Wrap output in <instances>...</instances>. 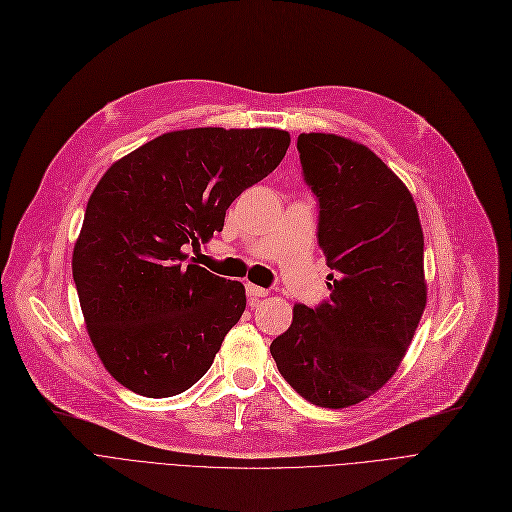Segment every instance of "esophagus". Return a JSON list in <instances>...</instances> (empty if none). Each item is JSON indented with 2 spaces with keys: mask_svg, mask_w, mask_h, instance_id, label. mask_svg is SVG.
I'll return each instance as SVG.
<instances>
[{
  "mask_svg": "<svg viewBox=\"0 0 512 512\" xmlns=\"http://www.w3.org/2000/svg\"><path fill=\"white\" fill-rule=\"evenodd\" d=\"M247 297H249L251 301H257V299H261V297H267V290L249 282V284H247Z\"/></svg>",
  "mask_w": 512,
  "mask_h": 512,
  "instance_id": "obj_1",
  "label": "esophagus"
}]
</instances>
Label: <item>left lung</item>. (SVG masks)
<instances>
[{
	"mask_svg": "<svg viewBox=\"0 0 512 512\" xmlns=\"http://www.w3.org/2000/svg\"><path fill=\"white\" fill-rule=\"evenodd\" d=\"M297 149L332 294L315 309L294 305L270 351L311 405L344 409L378 392L413 340L427 301L423 230L405 182L365 145L303 132Z\"/></svg>",
	"mask_w": 512,
	"mask_h": 512,
	"instance_id": "8db88e82",
	"label": "left lung"
}]
</instances>
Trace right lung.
<instances>
[{
    "label": "right lung",
    "mask_w": 512,
    "mask_h": 512,
    "mask_svg": "<svg viewBox=\"0 0 512 512\" xmlns=\"http://www.w3.org/2000/svg\"><path fill=\"white\" fill-rule=\"evenodd\" d=\"M278 128L166 132L118 159L87 203L72 253L80 309L103 367L147 398L199 382L247 307L245 286L186 263L232 201L274 172Z\"/></svg>",
    "instance_id": "obj_1"
}]
</instances>
